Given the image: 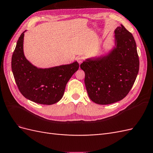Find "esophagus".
<instances>
[{"mask_svg":"<svg viewBox=\"0 0 153 153\" xmlns=\"http://www.w3.org/2000/svg\"><path fill=\"white\" fill-rule=\"evenodd\" d=\"M84 58L83 57H82V56H80V57H78V58H77V62L79 63V64H81L82 62H83V61H84Z\"/></svg>","mask_w":153,"mask_h":153,"instance_id":"34e87169","label":"esophagus"}]
</instances>
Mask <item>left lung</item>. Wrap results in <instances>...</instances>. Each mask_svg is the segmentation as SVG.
I'll list each match as a JSON object with an SVG mask.
<instances>
[{"mask_svg":"<svg viewBox=\"0 0 153 153\" xmlns=\"http://www.w3.org/2000/svg\"><path fill=\"white\" fill-rule=\"evenodd\" d=\"M115 45L105 55L85 59L80 64L89 98L99 105L123 100L132 88L139 70L133 35L121 25L114 30Z\"/></svg>","mask_w":153,"mask_h":153,"instance_id":"1","label":"left lung"}]
</instances>
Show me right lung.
<instances>
[{
    "label": "right lung",
    "instance_id": "1",
    "mask_svg": "<svg viewBox=\"0 0 153 153\" xmlns=\"http://www.w3.org/2000/svg\"><path fill=\"white\" fill-rule=\"evenodd\" d=\"M24 31L20 35L13 53L11 68L18 89L25 98L42 105H52L61 100L66 85L79 68L71 64L39 68L26 59L24 52Z\"/></svg>",
    "mask_w": 153,
    "mask_h": 153
}]
</instances>
